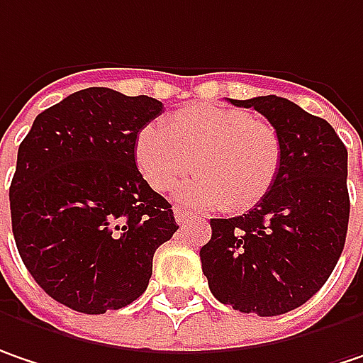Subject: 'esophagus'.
Listing matches in <instances>:
<instances>
[{"mask_svg":"<svg viewBox=\"0 0 363 363\" xmlns=\"http://www.w3.org/2000/svg\"><path fill=\"white\" fill-rule=\"evenodd\" d=\"M193 216L186 211V209H181V207H174V220H177V224H186L189 220H191Z\"/></svg>","mask_w":363,"mask_h":363,"instance_id":"obj_1","label":"esophagus"}]
</instances>
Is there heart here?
<instances>
[{"instance_id":"obj_1","label":"heart","mask_w":363,"mask_h":363,"mask_svg":"<svg viewBox=\"0 0 363 363\" xmlns=\"http://www.w3.org/2000/svg\"><path fill=\"white\" fill-rule=\"evenodd\" d=\"M133 154L154 191H170L193 170L197 179L179 199L201 209L225 205L234 213L263 201L284 168V141L269 121L218 104H189L166 125L141 127Z\"/></svg>"}]
</instances>
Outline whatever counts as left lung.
<instances>
[{
  "label": "left lung",
  "mask_w": 363,
  "mask_h": 363,
  "mask_svg": "<svg viewBox=\"0 0 363 363\" xmlns=\"http://www.w3.org/2000/svg\"><path fill=\"white\" fill-rule=\"evenodd\" d=\"M279 131L284 168L273 191L238 218L211 220L199 250L211 294L240 312L277 316L325 286L347 236V150L325 118L288 98L230 100Z\"/></svg>",
  "instance_id": "8db88e82"
}]
</instances>
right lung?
Returning <instances> with one entry per match:
<instances>
[{
    "instance_id": "obj_1",
    "label": "right lung",
    "mask_w": 363,
    "mask_h": 363,
    "mask_svg": "<svg viewBox=\"0 0 363 363\" xmlns=\"http://www.w3.org/2000/svg\"><path fill=\"white\" fill-rule=\"evenodd\" d=\"M160 100L86 88L34 118L10 186L11 232L34 281L84 314L145 291L154 252L179 230L135 164L139 129Z\"/></svg>"
}]
</instances>
